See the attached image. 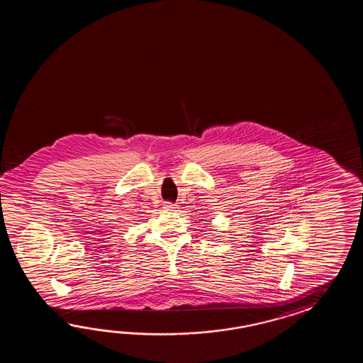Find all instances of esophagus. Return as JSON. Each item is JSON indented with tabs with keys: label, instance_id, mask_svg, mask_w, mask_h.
I'll return each mask as SVG.
<instances>
[{
	"label": "esophagus",
	"instance_id": "1",
	"mask_svg": "<svg viewBox=\"0 0 363 363\" xmlns=\"http://www.w3.org/2000/svg\"><path fill=\"white\" fill-rule=\"evenodd\" d=\"M163 208L170 210V211H175V210L178 208V205H177V203H172V202H164V203H163Z\"/></svg>",
	"mask_w": 363,
	"mask_h": 363
}]
</instances>
